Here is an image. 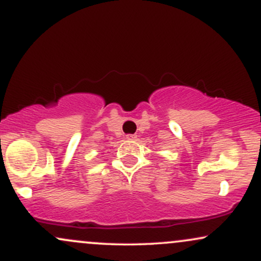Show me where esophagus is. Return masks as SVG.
I'll return each instance as SVG.
<instances>
[{
  "label": "esophagus",
  "instance_id": "esophagus-1",
  "mask_svg": "<svg viewBox=\"0 0 261 261\" xmlns=\"http://www.w3.org/2000/svg\"><path fill=\"white\" fill-rule=\"evenodd\" d=\"M126 139L127 140H135V139H136V135H126Z\"/></svg>",
  "mask_w": 261,
  "mask_h": 261
}]
</instances>
